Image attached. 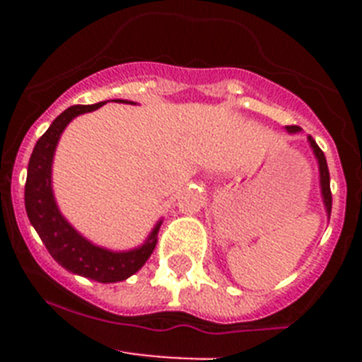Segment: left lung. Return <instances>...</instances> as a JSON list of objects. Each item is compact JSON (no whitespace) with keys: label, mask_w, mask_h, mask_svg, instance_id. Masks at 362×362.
Masks as SVG:
<instances>
[{"label":"left lung","mask_w":362,"mask_h":362,"mask_svg":"<svg viewBox=\"0 0 362 362\" xmlns=\"http://www.w3.org/2000/svg\"><path fill=\"white\" fill-rule=\"evenodd\" d=\"M286 132L288 134H297L300 132L299 127H286ZM308 143L310 148L313 150V156L317 159L319 165V183H321V196H322V203H325V209L328 217L332 214V192H330V172H328V165H326V158L322 150L319 148L317 143L313 141L312 136H308Z\"/></svg>","instance_id":"8db88e82"}]
</instances>
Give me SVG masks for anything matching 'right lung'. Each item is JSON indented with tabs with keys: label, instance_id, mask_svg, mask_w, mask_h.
<instances>
[{
	"label": "right lung",
	"instance_id": "1",
	"mask_svg": "<svg viewBox=\"0 0 362 362\" xmlns=\"http://www.w3.org/2000/svg\"><path fill=\"white\" fill-rule=\"evenodd\" d=\"M107 101L95 105H74L62 112L49 130L37 139L36 146L32 150L28 161L27 183H25V209L30 219V225L36 228L37 235L43 245L47 246L49 254L62 264L65 270L98 281V283H117L129 279L137 270H141L146 259L152 255L158 232L163 221H158L152 232L143 245L132 250L114 252L94 245L86 238H83L78 230L70 225L69 221L59 212L52 190V163L56 153L57 141L63 130L74 117L98 110ZM117 103H132L127 99H117Z\"/></svg>",
	"mask_w": 362,
	"mask_h": 362
}]
</instances>
